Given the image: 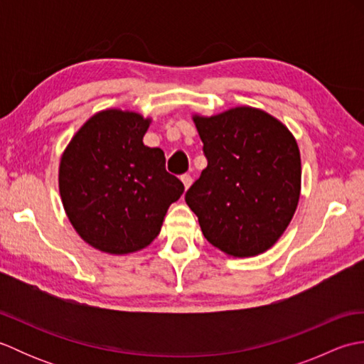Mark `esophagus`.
Returning a JSON list of instances; mask_svg holds the SVG:
<instances>
[{"label": "esophagus", "instance_id": "obj_1", "mask_svg": "<svg viewBox=\"0 0 364 364\" xmlns=\"http://www.w3.org/2000/svg\"><path fill=\"white\" fill-rule=\"evenodd\" d=\"M181 181H183V186H184V189H189V186L192 184V176L191 175H188V173H184V175H181Z\"/></svg>", "mask_w": 364, "mask_h": 364}]
</instances>
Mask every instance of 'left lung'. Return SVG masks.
Instances as JSON below:
<instances>
[{"mask_svg": "<svg viewBox=\"0 0 364 364\" xmlns=\"http://www.w3.org/2000/svg\"><path fill=\"white\" fill-rule=\"evenodd\" d=\"M192 120L208 166L184 200L203 236L233 258L269 250L288 228L300 198L296 137L280 120L252 106L211 117L194 114Z\"/></svg>", "mask_w": 364, "mask_h": 364, "instance_id": "8db88e82", "label": "left lung"}]
</instances>
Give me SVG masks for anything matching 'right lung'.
I'll use <instances>...</instances> for the list:
<instances>
[{"instance_id": "obj_1", "label": "right lung", "mask_w": 364, "mask_h": 364, "mask_svg": "<svg viewBox=\"0 0 364 364\" xmlns=\"http://www.w3.org/2000/svg\"><path fill=\"white\" fill-rule=\"evenodd\" d=\"M150 123L133 111H100L76 131L60 158L59 192L67 218L100 252L145 249L184 192L166 170L164 151L144 145Z\"/></svg>"}]
</instances>
